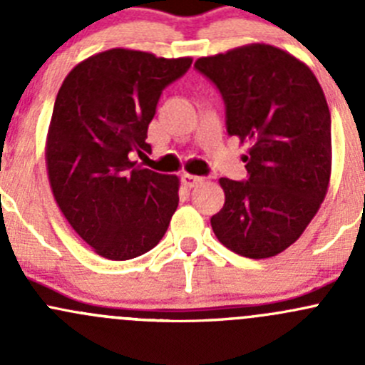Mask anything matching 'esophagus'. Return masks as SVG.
Returning <instances> with one entry per match:
<instances>
[{
  "mask_svg": "<svg viewBox=\"0 0 365 365\" xmlns=\"http://www.w3.org/2000/svg\"><path fill=\"white\" fill-rule=\"evenodd\" d=\"M201 182H203V178H201V176L189 175V173H183V175H182V183L185 187H189V189H192V187L200 185Z\"/></svg>",
  "mask_w": 365,
  "mask_h": 365,
  "instance_id": "obj_1",
  "label": "esophagus"
}]
</instances>
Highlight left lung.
Segmentation results:
<instances>
[{"instance_id": "8db88e82", "label": "left lung", "mask_w": 365, "mask_h": 365, "mask_svg": "<svg viewBox=\"0 0 365 365\" xmlns=\"http://www.w3.org/2000/svg\"><path fill=\"white\" fill-rule=\"evenodd\" d=\"M194 67L222 93L249 178H220L224 206L210 219L220 244L240 256H277L300 238L329 192L332 130L312 70L268 43L203 56Z\"/></svg>"}]
</instances>
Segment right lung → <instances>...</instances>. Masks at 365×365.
Returning a JSON list of instances; mask_svg holds the SVG:
<instances>
[{"label":"right lung","instance_id":"add662e5","mask_svg":"<svg viewBox=\"0 0 365 365\" xmlns=\"http://www.w3.org/2000/svg\"><path fill=\"white\" fill-rule=\"evenodd\" d=\"M192 58L134 49L104 51L77 63L58 91L46 165L58 208L72 230L113 261L155 247L178 206L180 180L139 168L162 90Z\"/></svg>","mask_w":365,"mask_h":365}]
</instances>
